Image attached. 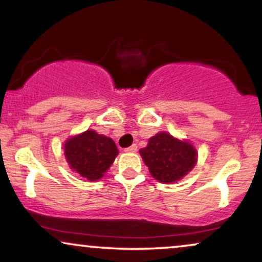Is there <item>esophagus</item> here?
Masks as SVG:
<instances>
[{"label": "esophagus", "mask_w": 262, "mask_h": 262, "mask_svg": "<svg viewBox=\"0 0 262 262\" xmlns=\"http://www.w3.org/2000/svg\"><path fill=\"white\" fill-rule=\"evenodd\" d=\"M137 149H138L137 144H133V145H132V146H129V148L125 149L124 151L125 152H135V151H137Z\"/></svg>", "instance_id": "obj_1"}]
</instances>
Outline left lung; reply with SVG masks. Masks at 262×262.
I'll return each mask as SVG.
<instances>
[{"label": "left lung", "mask_w": 262, "mask_h": 262, "mask_svg": "<svg viewBox=\"0 0 262 262\" xmlns=\"http://www.w3.org/2000/svg\"><path fill=\"white\" fill-rule=\"evenodd\" d=\"M144 164L156 181L172 183L183 179L197 165V150L187 139L180 140L160 132L139 150Z\"/></svg>", "instance_id": "left-lung-1"}]
</instances>
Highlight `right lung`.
<instances>
[{"instance_id":"obj_1","label":"right lung","mask_w":262,"mask_h":262,"mask_svg":"<svg viewBox=\"0 0 262 262\" xmlns=\"http://www.w3.org/2000/svg\"><path fill=\"white\" fill-rule=\"evenodd\" d=\"M64 154L69 167L89 181H98L118 155L116 143L93 129L68 138Z\"/></svg>"}]
</instances>
